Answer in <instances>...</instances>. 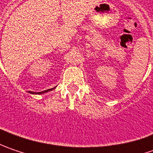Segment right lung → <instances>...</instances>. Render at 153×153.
I'll return each instance as SVG.
<instances>
[{
  "label": "right lung",
  "instance_id": "right-lung-1",
  "mask_svg": "<svg viewBox=\"0 0 153 153\" xmlns=\"http://www.w3.org/2000/svg\"><path fill=\"white\" fill-rule=\"evenodd\" d=\"M56 88V87H54V88H52V89H49V90H46V91H40V92H34V91H29V93H31V94H42V93H45V92H47V91H52V90H54Z\"/></svg>",
  "mask_w": 153,
  "mask_h": 153
}]
</instances>
